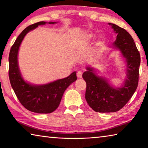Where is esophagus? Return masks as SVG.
<instances>
[{
    "label": "esophagus",
    "mask_w": 148,
    "mask_h": 148,
    "mask_svg": "<svg viewBox=\"0 0 148 148\" xmlns=\"http://www.w3.org/2000/svg\"><path fill=\"white\" fill-rule=\"evenodd\" d=\"M77 77H78V78H81L82 77V72L81 71H78L77 72Z\"/></svg>",
    "instance_id": "34e87169"
}]
</instances>
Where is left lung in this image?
<instances>
[{
	"label": "left lung",
	"mask_w": 148,
	"mask_h": 148,
	"mask_svg": "<svg viewBox=\"0 0 148 148\" xmlns=\"http://www.w3.org/2000/svg\"><path fill=\"white\" fill-rule=\"evenodd\" d=\"M109 25L118 34L114 46L120 50L126 60V80L122 87L114 88L106 80L96 76L92 68L87 67L82 74L86 82V100L92 110L102 113L119 111L127 103L137 89L140 65V52L131 35L118 25Z\"/></svg>",
	"instance_id": "left-lung-1"
}]
</instances>
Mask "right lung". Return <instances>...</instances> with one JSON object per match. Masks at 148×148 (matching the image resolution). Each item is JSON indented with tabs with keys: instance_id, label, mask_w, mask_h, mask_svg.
<instances>
[{
	"instance_id": "obj_1",
	"label": "right lung",
	"mask_w": 148,
	"mask_h": 148,
	"mask_svg": "<svg viewBox=\"0 0 148 148\" xmlns=\"http://www.w3.org/2000/svg\"><path fill=\"white\" fill-rule=\"evenodd\" d=\"M49 24L56 23L50 22ZM46 24L38 22L28 26L22 32L10 48L8 62V76L11 86L20 102L26 109L38 114H49L59 106L66 89L76 80V72H74L67 78L60 79L44 85H32L24 80L18 64V52L24 37L30 30L39 25Z\"/></svg>"
}]
</instances>
